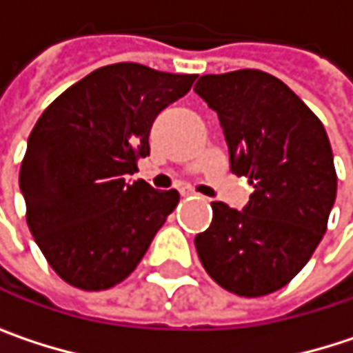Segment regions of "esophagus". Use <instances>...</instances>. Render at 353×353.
Instances as JSON below:
<instances>
[{
  "mask_svg": "<svg viewBox=\"0 0 353 353\" xmlns=\"http://www.w3.org/2000/svg\"><path fill=\"white\" fill-rule=\"evenodd\" d=\"M181 196H196V192H194L192 188H183V190H181Z\"/></svg>",
  "mask_w": 353,
  "mask_h": 353,
  "instance_id": "1",
  "label": "esophagus"
}]
</instances>
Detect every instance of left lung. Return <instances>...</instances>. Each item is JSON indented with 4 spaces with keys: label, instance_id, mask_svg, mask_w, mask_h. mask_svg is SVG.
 <instances>
[{
    "label": "left lung",
    "instance_id": "8db88e82",
    "mask_svg": "<svg viewBox=\"0 0 353 353\" xmlns=\"http://www.w3.org/2000/svg\"><path fill=\"white\" fill-rule=\"evenodd\" d=\"M194 92L219 114L231 172L255 188L243 210L212 202L194 243L208 276L255 299L284 288L321 243L337 176L317 116L278 77L239 69L202 75Z\"/></svg>",
    "mask_w": 353,
    "mask_h": 353
}]
</instances>
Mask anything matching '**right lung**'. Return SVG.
Here are the masks:
<instances>
[{"label": "right lung", "mask_w": 353, "mask_h": 353, "mask_svg": "<svg viewBox=\"0 0 353 353\" xmlns=\"http://www.w3.org/2000/svg\"><path fill=\"white\" fill-rule=\"evenodd\" d=\"M196 75L139 63L100 67L42 112L20 168L26 221L50 268L81 290L128 278L179 202L126 176L149 155L157 114L185 96Z\"/></svg>", "instance_id": "add662e5"}]
</instances>
